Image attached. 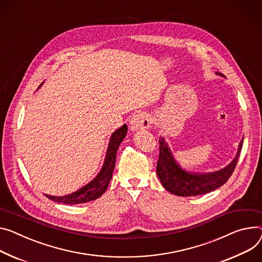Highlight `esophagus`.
<instances>
[{
  "instance_id": "34e87169",
  "label": "esophagus",
  "mask_w": 262,
  "mask_h": 262,
  "mask_svg": "<svg viewBox=\"0 0 262 262\" xmlns=\"http://www.w3.org/2000/svg\"><path fill=\"white\" fill-rule=\"evenodd\" d=\"M151 124V118L149 114L147 113H137L133 115V117L130 120V129L132 131H136L139 129H147L150 127Z\"/></svg>"
}]
</instances>
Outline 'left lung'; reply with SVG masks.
Returning <instances> with one entry per match:
<instances>
[{
	"label": "left lung",
	"instance_id": "obj_1",
	"mask_svg": "<svg viewBox=\"0 0 262 262\" xmlns=\"http://www.w3.org/2000/svg\"><path fill=\"white\" fill-rule=\"evenodd\" d=\"M224 76L221 73H216ZM244 138L239 143L237 153L232 162L224 169L198 173L186 171L176 162L172 151L164 137H159V157L156 166L157 176L163 187L170 193L177 196H196L210 193L227 183L232 175L238 156L243 148Z\"/></svg>",
	"mask_w": 262,
	"mask_h": 262
}]
</instances>
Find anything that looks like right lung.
I'll use <instances>...</instances> for the list:
<instances>
[{
  "label": "right lung",
  "instance_id": "1",
  "mask_svg": "<svg viewBox=\"0 0 262 262\" xmlns=\"http://www.w3.org/2000/svg\"><path fill=\"white\" fill-rule=\"evenodd\" d=\"M127 132H128V127L127 125H124L112 133L109 140L104 165L102 169L99 170L98 174L91 180L90 183H88L79 190L65 196H52L48 194H45V196L50 200L55 201V203L65 204V205L85 204V203H88V201H92L98 198L99 196H102L106 192L110 180L112 178V173L115 166L116 153L120 143H122L124 138L126 137Z\"/></svg>",
  "mask_w": 262,
  "mask_h": 262
}]
</instances>
